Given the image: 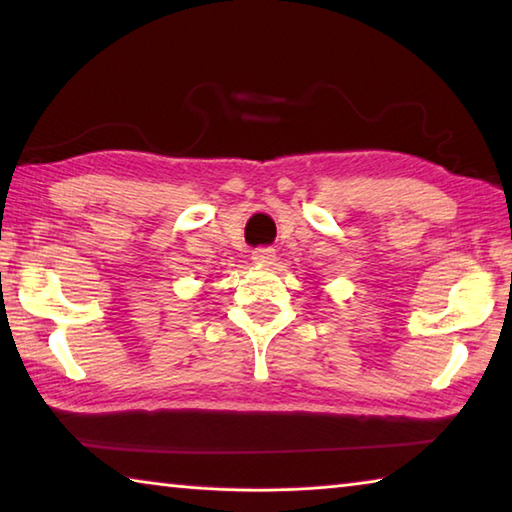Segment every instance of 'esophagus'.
Listing matches in <instances>:
<instances>
[{
  "instance_id": "esophagus-1",
  "label": "esophagus",
  "mask_w": 512,
  "mask_h": 512,
  "mask_svg": "<svg viewBox=\"0 0 512 512\" xmlns=\"http://www.w3.org/2000/svg\"><path fill=\"white\" fill-rule=\"evenodd\" d=\"M253 259L257 264H273V259H275V248H268V246H264V248H255L253 250Z\"/></svg>"
}]
</instances>
